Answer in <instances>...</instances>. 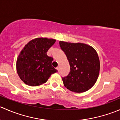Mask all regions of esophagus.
<instances>
[{
	"label": "esophagus",
	"instance_id": "1",
	"mask_svg": "<svg viewBox=\"0 0 120 120\" xmlns=\"http://www.w3.org/2000/svg\"><path fill=\"white\" fill-rule=\"evenodd\" d=\"M56 69H57V71H59V70H60V67H57L56 68Z\"/></svg>",
	"mask_w": 120,
	"mask_h": 120
}]
</instances>
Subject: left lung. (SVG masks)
Segmentation results:
<instances>
[{"instance_id":"obj_1","label":"left lung","mask_w":120,"mask_h":120,"mask_svg":"<svg viewBox=\"0 0 120 120\" xmlns=\"http://www.w3.org/2000/svg\"><path fill=\"white\" fill-rule=\"evenodd\" d=\"M60 48L67 56L70 72L62 78L65 87L76 93L90 89L97 81L100 71V60L97 52L83 43L60 41Z\"/></svg>"}]
</instances>
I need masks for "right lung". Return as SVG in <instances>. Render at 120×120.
I'll use <instances>...</instances> for the list:
<instances>
[{"instance_id":"obj_1","label":"right lung","mask_w":120,"mask_h":120,"mask_svg":"<svg viewBox=\"0 0 120 120\" xmlns=\"http://www.w3.org/2000/svg\"><path fill=\"white\" fill-rule=\"evenodd\" d=\"M55 42L54 39L37 38L30 41L20 52L16 69L19 77L25 84L31 86L43 84L57 71L52 66L53 59L46 53Z\"/></svg>"}]
</instances>
